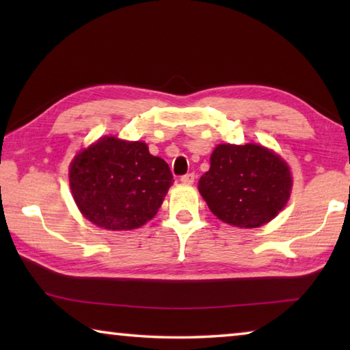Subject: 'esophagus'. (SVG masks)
<instances>
[{
	"instance_id": "1",
	"label": "esophagus",
	"mask_w": 350,
	"mask_h": 350,
	"mask_svg": "<svg viewBox=\"0 0 350 350\" xmlns=\"http://www.w3.org/2000/svg\"><path fill=\"white\" fill-rule=\"evenodd\" d=\"M194 179H196V176H194V173H188V174L180 177L182 183H185V185H191V183L194 182Z\"/></svg>"
}]
</instances>
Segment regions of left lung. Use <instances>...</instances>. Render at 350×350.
Segmentation results:
<instances>
[{
	"label": "left lung",
	"instance_id": "left-lung-1",
	"mask_svg": "<svg viewBox=\"0 0 350 350\" xmlns=\"http://www.w3.org/2000/svg\"><path fill=\"white\" fill-rule=\"evenodd\" d=\"M290 191L288 165L256 144L217 145L210 170L199 180V193L213 215L241 228L270 222L286 206Z\"/></svg>",
	"mask_w": 350,
	"mask_h": 350
}]
</instances>
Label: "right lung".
<instances>
[{"mask_svg": "<svg viewBox=\"0 0 350 350\" xmlns=\"http://www.w3.org/2000/svg\"><path fill=\"white\" fill-rule=\"evenodd\" d=\"M168 163L145 142L105 135L69 167L70 191L88 221L106 230H134L156 216L173 183Z\"/></svg>", "mask_w": 350, "mask_h": 350, "instance_id": "right-lung-1", "label": "right lung"}]
</instances>
